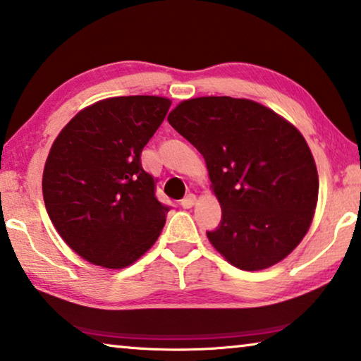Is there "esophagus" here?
<instances>
[{"label": "esophagus", "mask_w": 361, "mask_h": 361, "mask_svg": "<svg viewBox=\"0 0 361 361\" xmlns=\"http://www.w3.org/2000/svg\"><path fill=\"white\" fill-rule=\"evenodd\" d=\"M195 200H197V197H195L194 194H188L185 199H181L180 204H181L183 209H191V207H194Z\"/></svg>", "instance_id": "1"}]
</instances>
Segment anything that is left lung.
I'll list each match as a JSON object with an SVG mask.
<instances>
[{"label":"left lung","mask_w":361,"mask_h":361,"mask_svg":"<svg viewBox=\"0 0 361 361\" xmlns=\"http://www.w3.org/2000/svg\"><path fill=\"white\" fill-rule=\"evenodd\" d=\"M204 156L221 223L207 237L229 264L261 271L285 259L307 234L319 173L302 133L248 99L197 97L169 114Z\"/></svg>","instance_id":"1"}]
</instances>
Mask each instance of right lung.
Wrapping results in <instances>:
<instances>
[{
  "label": "right lung",
  "instance_id": "obj_1",
  "mask_svg": "<svg viewBox=\"0 0 361 361\" xmlns=\"http://www.w3.org/2000/svg\"><path fill=\"white\" fill-rule=\"evenodd\" d=\"M172 100L111 97L81 109L54 140L42 195L54 228L90 264L124 269L154 245L169 209L140 154Z\"/></svg>",
  "mask_w": 361,
  "mask_h": 361
}]
</instances>
